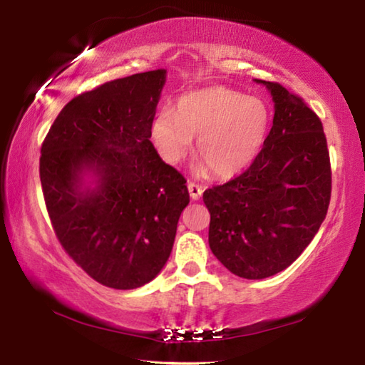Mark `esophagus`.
<instances>
[{
  "label": "esophagus",
  "mask_w": 365,
  "mask_h": 365,
  "mask_svg": "<svg viewBox=\"0 0 365 365\" xmlns=\"http://www.w3.org/2000/svg\"><path fill=\"white\" fill-rule=\"evenodd\" d=\"M188 191H190L191 200L196 201V200H200L201 195H202V191H205V188H202L201 185L195 183V182H188Z\"/></svg>",
  "instance_id": "34e87169"
}]
</instances>
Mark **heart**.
I'll return each instance as SVG.
<instances>
[{
  "label": "heart",
  "mask_w": 365,
  "mask_h": 365,
  "mask_svg": "<svg viewBox=\"0 0 365 365\" xmlns=\"http://www.w3.org/2000/svg\"><path fill=\"white\" fill-rule=\"evenodd\" d=\"M270 127L261 98L227 86H209L182 96L175 110L160 109L151 138L165 163L177 164L196 141V156L217 177H233L256 159Z\"/></svg>",
  "instance_id": "1"
}]
</instances>
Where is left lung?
<instances>
[{
  "instance_id": "obj_1",
  "label": "left lung",
  "mask_w": 365,
  "mask_h": 365,
  "mask_svg": "<svg viewBox=\"0 0 365 365\" xmlns=\"http://www.w3.org/2000/svg\"><path fill=\"white\" fill-rule=\"evenodd\" d=\"M262 150L242 175L202 195L211 214L209 246L243 279H267L285 270L316 237L329 211L330 156L322 122L302 98L277 82Z\"/></svg>"
}]
</instances>
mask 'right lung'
<instances>
[{"label":"right lung","instance_id":"obj_1","mask_svg":"<svg viewBox=\"0 0 365 365\" xmlns=\"http://www.w3.org/2000/svg\"><path fill=\"white\" fill-rule=\"evenodd\" d=\"M165 71L133 73L66 104L41 145L40 180L61 246L104 287L133 289L168 262L185 177L154 150L151 123ZM96 178L83 187V177Z\"/></svg>","mask_w":365,"mask_h":365}]
</instances>
